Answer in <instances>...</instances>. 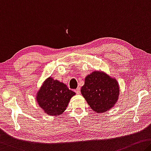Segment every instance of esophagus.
Returning <instances> with one entry per match:
<instances>
[{"label":"esophagus","instance_id":"obj_1","mask_svg":"<svg viewBox=\"0 0 151 151\" xmlns=\"http://www.w3.org/2000/svg\"><path fill=\"white\" fill-rule=\"evenodd\" d=\"M75 93H76V94L79 95L80 93H81V88H80L79 87H78V88H76V89L75 90Z\"/></svg>","mask_w":151,"mask_h":151}]
</instances>
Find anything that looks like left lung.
I'll return each mask as SVG.
<instances>
[{
	"label": "left lung",
	"mask_w": 151,
	"mask_h": 151,
	"mask_svg": "<svg viewBox=\"0 0 151 151\" xmlns=\"http://www.w3.org/2000/svg\"><path fill=\"white\" fill-rule=\"evenodd\" d=\"M81 94L93 111L97 114L108 111L118 101L119 86L116 78L104 71H93L85 78Z\"/></svg>",
	"instance_id": "left-lung-1"
}]
</instances>
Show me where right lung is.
<instances>
[{"label":"right lung","mask_w":151,"mask_h":151,"mask_svg":"<svg viewBox=\"0 0 151 151\" xmlns=\"http://www.w3.org/2000/svg\"><path fill=\"white\" fill-rule=\"evenodd\" d=\"M75 95L66 85L50 76L43 82L37 91L35 99L45 114L58 116L64 113L70 99Z\"/></svg>","instance_id":"right-lung-1"}]
</instances>
